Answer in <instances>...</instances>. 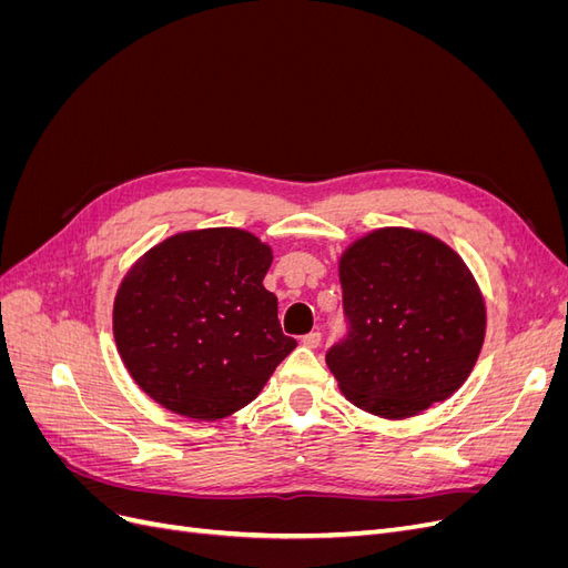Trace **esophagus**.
<instances>
[{"label":"esophagus","instance_id":"34e87169","mask_svg":"<svg viewBox=\"0 0 568 568\" xmlns=\"http://www.w3.org/2000/svg\"><path fill=\"white\" fill-rule=\"evenodd\" d=\"M320 341H322V334H320V332H311V334H305V336L301 338V343H303L305 348H317Z\"/></svg>","mask_w":568,"mask_h":568}]
</instances>
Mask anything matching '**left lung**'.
<instances>
[{"label":"left lung","mask_w":568,"mask_h":568,"mask_svg":"<svg viewBox=\"0 0 568 568\" xmlns=\"http://www.w3.org/2000/svg\"><path fill=\"white\" fill-rule=\"evenodd\" d=\"M338 277L348 332L326 365L353 405L403 419L467 382L486 305L450 246L415 230H376L343 253Z\"/></svg>","instance_id":"1"}]
</instances>
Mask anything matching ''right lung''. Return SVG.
Masks as SVG:
<instances>
[{
  "label": "right lung",
  "instance_id": "obj_1",
  "mask_svg": "<svg viewBox=\"0 0 568 568\" xmlns=\"http://www.w3.org/2000/svg\"><path fill=\"white\" fill-rule=\"evenodd\" d=\"M270 246L244 230L165 239L125 274L113 303L118 353L170 412L220 419L248 405L296 348L263 286Z\"/></svg>",
  "mask_w": 568,
  "mask_h": 568
}]
</instances>
